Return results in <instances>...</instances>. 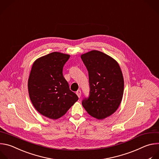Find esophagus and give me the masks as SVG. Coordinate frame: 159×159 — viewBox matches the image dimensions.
<instances>
[{
	"mask_svg": "<svg viewBox=\"0 0 159 159\" xmlns=\"http://www.w3.org/2000/svg\"><path fill=\"white\" fill-rule=\"evenodd\" d=\"M76 94L78 95V98H80L81 97V90H78L77 91H76Z\"/></svg>",
	"mask_w": 159,
	"mask_h": 159,
	"instance_id": "obj_1",
	"label": "esophagus"
}]
</instances>
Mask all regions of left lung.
I'll list each match as a JSON object with an SVG mask.
<instances>
[{"instance_id":"obj_1","label":"left lung","mask_w":159,"mask_h":159,"mask_svg":"<svg viewBox=\"0 0 159 159\" xmlns=\"http://www.w3.org/2000/svg\"><path fill=\"white\" fill-rule=\"evenodd\" d=\"M89 75V97L83 107L91 116L103 120L113 114L122 100L124 80L117 61L97 50L81 55Z\"/></svg>"}]
</instances>
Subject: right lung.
I'll return each instance as SVG.
<instances>
[{"instance_id":"right-lung-1","label":"right lung","mask_w":159,"mask_h":159,"mask_svg":"<svg viewBox=\"0 0 159 159\" xmlns=\"http://www.w3.org/2000/svg\"><path fill=\"white\" fill-rule=\"evenodd\" d=\"M70 54L53 52L38 58L28 79V92L35 109L42 115L56 120L66 114L78 101L62 75Z\"/></svg>"}]
</instances>
